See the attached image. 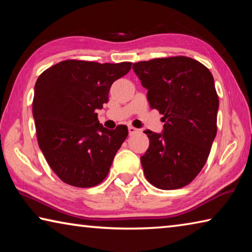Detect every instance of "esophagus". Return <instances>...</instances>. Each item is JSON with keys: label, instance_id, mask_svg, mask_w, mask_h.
Returning <instances> with one entry per match:
<instances>
[{"label": "esophagus", "instance_id": "1", "mask_svg": "<svg viewBox=\"0 0 252 252\" xmlns=\"http://www.w3.org/2000/svg\"><path fill=\"white\" fill-rule=\"evenodd\" d=\"M127 130H129V133L132 135V134H135V133H138L139 132V129H136V127H134V126H129L127 127Z\"/></svg>", "mask_w": 252, "mask_h": 252}]
</instances>
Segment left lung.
Listing matches in <instances>:
<instances>
[{
  "mask_svg": "<svg viewBox=\"0 0 252 252\" xmlns=\"http://www.w3.org/2000/svg\"><path fill=\"white\" fill-rule=\"evenodd\" d=\"M151 109L163 114V131L146 130L150 146L141 157L147 180L162 190L182 188L206 164L217 134L219 99L211 72L187 57L134 63Z\"/></svg>",
  "mask_w": 252,
  "mask_h": 252,
  "instance_id": "obj_1",
  "label": "left lung"
}]
</instances>
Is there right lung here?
<instances>
[{
  "label": "right lung",
  "instance_id": "right-lung-1",
  "mask_svg": "<svg viewBox=\"0 0 252 252\" xmlns=\"http://www.w3.org/2000/svg\"><path fill=\"white\" fill-rule=\"evenodd\" d=\"M131 64L66 60L37 78L32 109L37 142L51 169L67 185L90 188L108 176L129 132L126 126L105 129L96 110Z\"/></svg>",
  "mask_w": 252,
  "mask_h": 252
}]
</instances>
